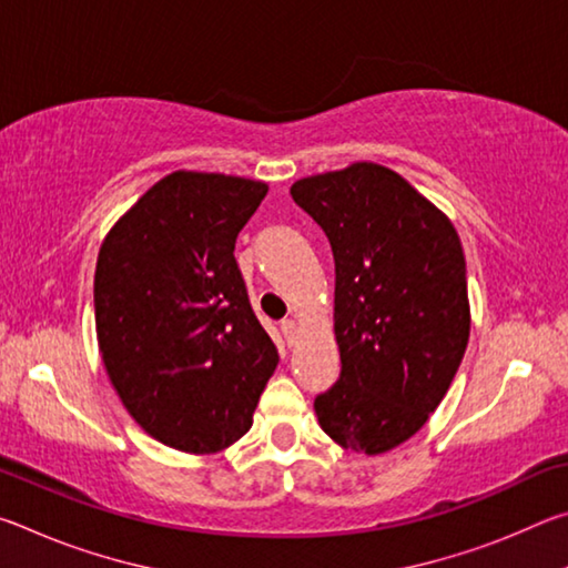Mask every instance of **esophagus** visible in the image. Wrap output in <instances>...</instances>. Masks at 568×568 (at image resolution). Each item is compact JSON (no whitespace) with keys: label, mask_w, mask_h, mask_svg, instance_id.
Instances as JSON below:
<instances>
[{"label":"esophagus","mask_w":568,"mask_h":568,"mask_svg":"<svg viewBox=\"0 0 568 568\" xmlns=\"http://www.w3.org/2000/svg\"><path fill=\"white\" fill-rule=\"evenodd\" d=\"M281 331H283V335H285L287 345H293L295 338H297V323H295V321H283V323H281Z\"/></svg>","instance_id":"1"}]
</instances>
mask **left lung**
Listing matches in <instances>:
<instances>
[{
  "mask_svg": "<svg viewBox=\"0 0 568 568\" xmlns=\"http://www.w3.org/2000/svg\"><path fill=\"white\" fill-rule=\"evenodd\" d=\"M331 240L341 381L315 398L321 428L355 454L406 444L444 400L470 335L466 257L444 210L378 162L295 180Z\"/></svg>",
  "mask_w": 568,
  "mask_h": 568,
  "instance_id": "1",
  "label": "left lung"
}]
</instances>
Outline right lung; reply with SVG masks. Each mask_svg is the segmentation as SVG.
Returning <instances> with one entry per match:
<instances>
[{
    "label": "right lung",
    "mask_w": 568,
    "mask_h": 568,
    "mask_svg": "<svg viewBox=\"0 0 568 568\" xmlns=\"http://www.w3.org/2000/svg\"><path fill=\"white\" fill-rule=\"evenodd\" d=\"M265 195L263 180L175 170L100 245L104 371L134 423L182 454L210 456L243 438L277 365L233 255Z\"/></svg>",
    "instance_id": "right-lung-1"
}]
</instances>
